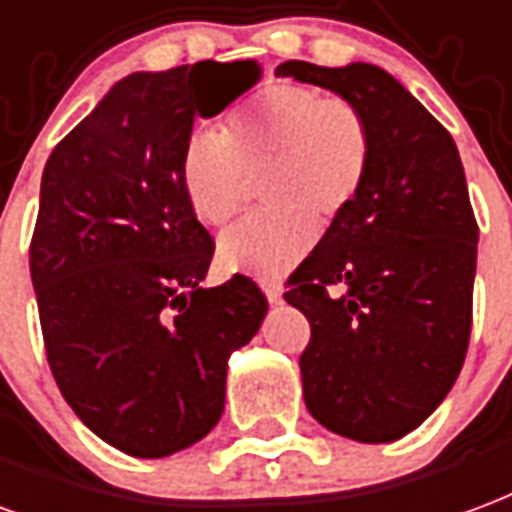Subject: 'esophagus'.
<instances>
[{"mask_svg": "<svg viewBox=\"0 0 512 512\" xmlns=\"http://www.w3.org/2000/svg\"><path fill=\"white\" fill-rule=\"evenodd\" d=\"M263 290H266L271 304H279V301H282V282H276V279H263Z\"/></svg>", "mask_w": 512, "mask_h": 512, "instance_id": "esophagus-1", "label": "esophagus"}]
</instances>
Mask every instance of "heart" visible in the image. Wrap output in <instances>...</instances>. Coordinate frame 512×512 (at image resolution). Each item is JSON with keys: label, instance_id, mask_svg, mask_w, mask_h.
<instances>
[{"label": "heart", "instance_id": "b5f03b06", "mask_svg": "<svg viewBox=\"0 0 512 512\" xmlns=\"http://www.w3.org/2000/svg\"><path fill=\"white\" fill-rule=\"evenodd\" d=\"M374 160V132L361 105L298 83H271L230 113L222 140L198 132L181 154V187L192 214L225 227L260 181L271 206L233 227L219 260L230 271L282 276L312 249L317 225L342 219Z\"/></svg>", "mask_w": 512, "mask_h": 512}]
</instances>
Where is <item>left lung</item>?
Returning a JSON list of instances; mask_svg holds the SVG:
<instances>
[{
	"mask_svg": "<svg viewBox=\"0 0 512 512\" xmlns=\"http://www.w3.org/2000/svg\"><path fill=\"white\" fill-rule=\"evenodd\" d=\"M276 75L361 105L374 160L355 206L287 276L306 314L304 401L325 429L393 442L453 388L472 333L478 219L450 132L374 64L285 62Z\"/></svg>",
	"mask_w": 512,
	"mask_h": 512,
	"instance_id": "8db88e82",
	"label": "left lung"
}]
</instances>
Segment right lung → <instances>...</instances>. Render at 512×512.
I'll return each mask as SVG.
<instances>
[{"mask_svg": "<svg viewBox=\"0 0 512 512\" xmlns=\"http://www.w3.org/2000/svg\"><path fill=\"white\" fill-rule=\"evenodd\" d=\"M249 67L252 81L219 62L127 75L45 162L29 271L48 366L127 456H170L217 426L227 358L268 312L244 274L200 287L214 238L181 187L195 116L246 92Z\"/></svg>", "mask_w": 512, "mask_h": 512, "instance_id": "1", "label": "right lung"}]
</instances>
